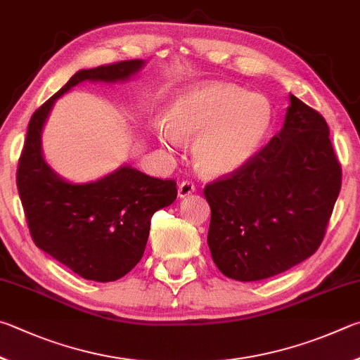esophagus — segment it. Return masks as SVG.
<instances>
[{"instance_id":"obj_1","label":"esophagus","mask_w":360,"mask_h":360,"mask_svg":"<svg viewBox=\"0 0 360 360\" xmlns=\"http://www.w3.org/2000/svg\"><path fill=\"white\" fill-rule=\"evenodd\" d=\"M194 190H196V188H194V185L191 184V181H188V180H185V181H181V184L179 185V198H188V196H191V194L194 193Z\"/></svg>"}]
</instances>
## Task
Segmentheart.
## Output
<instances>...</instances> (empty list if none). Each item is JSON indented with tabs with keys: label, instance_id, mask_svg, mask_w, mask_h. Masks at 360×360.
Masks as SVG:
<instances>
[{
	"label": "heart",
	"instance_id": "1",
	"mask_svg": "<svg viewBox=\"0 0 360 360\" xmlns=\"http://www.w3.org/2000/svg\"><path fill=\"white\" fill-rule=\"evenodd\" d=\"M272 105L262 94L207 82L170 101L155 134L166 147L193 141V161L209 176L236 174L259 155L272 128Z\"/></svg>",
	"mask_w": 360,
	"mask_h": 360
}]
</instances>
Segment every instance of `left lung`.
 I'll return each instance as SVG.
<instances>
[{
	"label": "left lung",
	"mask_w": 360,
	"mask_h": 360,
	"mask_svg": "<svg viewBox=\"0 0 360 360\" xmlns=\"http://www.w3.org/2000/svg\"><path fill=\"white\" fill-rule=\"evenodd\" d=\"M340 188L329 126L289 94L278 134L247 167L205 186L213 262L238 281L266 280L297 266L323 242Z\"/></svg>",
	"instance_id": "8db88e82"
}]
</instances>
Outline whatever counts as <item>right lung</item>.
<instances>
[{
    "instance_id": "add662e5",
    "label": "right lung",
    "mask_w": 360,
    "mask_h": 360,
    "mask_svg": "<svg viewBox=\"0 0 360 360\" xmlns=\"http://www.w3.org/2000/svg\"><path fill=\"white\" fill-rule=\"evenodd\" d=\"M143 60L80 69L30 120L17 188L36 247L85 280L115 281L142 259L153 213L176 198L174 180L153 179L129 164L94 181L74 184L49 166L42 131L55 101L84 82H128Z\"/></svg>"
}]
</instances>
